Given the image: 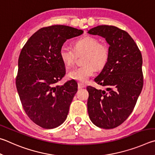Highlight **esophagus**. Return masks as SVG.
I'll list each match as a JSON object with an SVG mask.
<instances>
[{
  "label": "esophagus",
  "mask_w": 155,
  "mask_h": 155,
  "mask_svg": "<svg viewBox=\"0 0 155 155\" xmlns=\"http://www.w3.org/2000/svg\"><path fill=\"white\" fill-rule=\"evenodd\" d=\"M86 86L82 83H80V82L78 83V88H86Z\"/></svg>",
  "instance_id": "obj_1"
}]
</instances>
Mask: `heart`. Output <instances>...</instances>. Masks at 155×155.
<instances>
[{
    "label": "heart",
    "instance_id": "b5f03b06",
    "mask_svg": "<svg viewBox=\"0 0 155 155\" xmlns=\"http://www.w3.org/2000/svg\"><path fill=\"white\" fill-rule=\"evenodd\" d=\"M74 50L66 45L60 49L59 55L67 67H72L75 63L77 54L85 53L83 66L76 67L68 73V78L71 80L86 82L89 78L94 75L97 69H101L107 64L110 56L108 46L99 43L97 38L85 36L74 42Z\"/></svg>",
    "mask_w": 155,
    "mask_h": 155
}]
</instances>
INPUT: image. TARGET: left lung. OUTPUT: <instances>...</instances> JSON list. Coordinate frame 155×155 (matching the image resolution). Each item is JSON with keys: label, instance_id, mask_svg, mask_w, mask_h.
<instances>
[{"label": "left lung", "instance_id": "8db88e82", "mask_svg": "<svg viewBox=\"0 0 155 155\" xmlns=\"http://www.w3.org/2000/svg\"><path fill=\"white\" fill-rule=\"evenodd\" d=\"M88 33L104 37L110 45L107 63L94 79L106 89L86 88L88 115L97 127L114 129L131 114L142 90V54L131 37L116 26H98Z\"/></svg>", "mask_w": 155, "mask_h": 155}]
</instances>
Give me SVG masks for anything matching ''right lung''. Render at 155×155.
<instances>
[{"label": "right lung", "instance_id": "right-lung-1", "mask_svg": "<svg viewBox=\"0 0 155 155\" xmlns=\"http://www.w3.org/2000/svg\"><path fill=\"white\" fill-rule=\"evenodd\" d=\"M83 32L64 25L43 27L21 49L16 88L26 115L43 129L56 128L67 117L78 84L73 80L56 85L66 73L59 51L67 39Z\"/></svg>", "mask_w": 155, "mask_h": 155}]
</instances>
